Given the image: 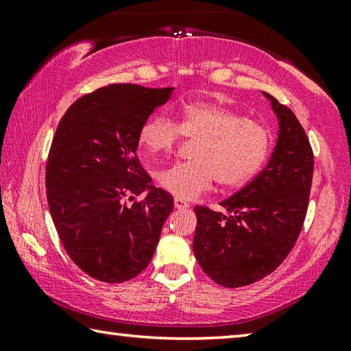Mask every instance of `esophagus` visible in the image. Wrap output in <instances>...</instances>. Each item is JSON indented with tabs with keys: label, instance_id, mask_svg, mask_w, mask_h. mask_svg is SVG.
I'll use <instances>...</instances> for the list:
<instances>
[{
	"label": "esophagus",
	"instance_id": "34e87169",
	"mask_svg": "<svg viewBox=\"0 0 351 351\" xmlns=\"http://www.w3.org/2000/svg\"><path fill=\"white\" fill-rule=\"evenodd\" d=\"M173 204H175L176 209H187V207H189L187 201H184L182 198H178V197L173 199Z\"/></svg>",
	"mask_w": 351,
	"mask_h": 351
}]
</instances>
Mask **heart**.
Returning <instances> with one entry per match:
<instances>
[{"mask_svg":"<svg viewBox=\"0 0 351 351\" xmlns=\"http://www.w3.org/2000/svg\"><path fill=\"white\" fill-rule=\"evenodd\" d=\"M186 136L199 139L195 161L176 162L158 173L161 187L190 199L206 192L213 181L223 187H240L257 175L271 147V133L263 122L221 104L189 102L180 123L165 114H153L142 123L139 145L156 156L169 153Z\"/></svg>","mask_w":351,"mask_h":351,"instance_id":"heart-1","label":"heart"}]
</instances>
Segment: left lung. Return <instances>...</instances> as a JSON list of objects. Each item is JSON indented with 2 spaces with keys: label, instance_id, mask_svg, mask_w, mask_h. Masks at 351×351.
I'll return each mask as SVG.
<instances>
[{
  "label": "left lung",
  "instance_id": "left-lung-1",
  "mask_svg": "<svg viewBox=\"0 0 351 351\" xmlns=\"http://www.w3.org/2000/svg\"><path fill=\"white\" fill-rule=\"evenodd\" d=\"M278 138L266 167L232 197L226 212L195 207L193 252L203 271L226 288L246 287L276 271L305 221L313 181V148L288 106L268 93Z\"/></svg>",
  "mask_w": 351,
  "mask_h": 351
}]
</instances>
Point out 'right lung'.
I'll return each instance as SVG.
<instances>
[{"label":"right lung","mask_w":351,"mask_h":351,"mask_svg":"<svg viewBox=\"0 0 351 351\" xmlns=\"http://www.w3.org/2000/svg\"><path fill=\"white\" fill-rule=\"evenodd\" d=\"M171 91L114 83L77 99L58 122L46 164L47 204L71 260L100 282L141 274L173 209V197L152 186L136 154L139 128ZM142 193L144 200L134 199Z\"/></svg>","instance_id":"right-lung-1"}]
</instances>
